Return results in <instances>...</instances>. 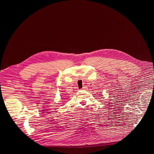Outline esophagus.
I'll list each match as a JSON object with an SVG mask.
<instances>
[{"label":"esophagus","instance_id":"obj_1","mask_svg":"<svg viewBox=\"0 0 154 154\" xmlns=\"http://www.w3.org/2000/svg\"><path fill=\"white\" fill-rule=\"evenodd\" d=\"M86 88H87V87L86 86H84L83 88H82V90H85Z\"/></svg>","mask_w":154,"mask_h":154}]
</instances>
